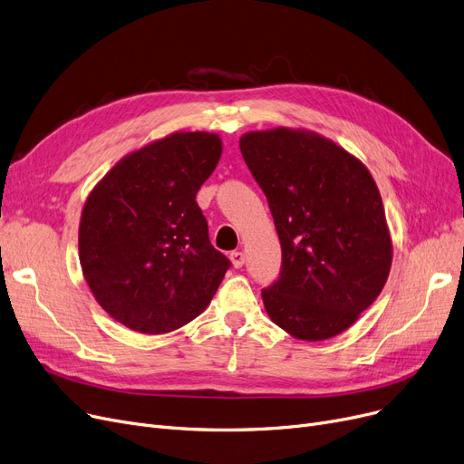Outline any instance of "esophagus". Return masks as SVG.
<instances>
[{"label":"esophagus","mask_w":464,"mask_h":464,"mask_svg":"<svg viewBox=\"0 0 464 464\" xmlns=\"http://www.w3.org/2000/svg\"><path fill=\"white\" fill-rule=\"evenodd\" d=\"M229 259H231V264H233V267L235 269H240L245 266V261H246V256L243 254V252H238V250H235V252H231L229 254Z\"/></svg>","instance_id":"34e87169"}]
</instances>
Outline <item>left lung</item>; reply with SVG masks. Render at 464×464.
Returning a JSON list of instances; mask_svg holds the SVG:
<instances>
[{
	"label": "left lung",
	"mask_w": 464,
	"mask_h": 464,
	"mask_svg": "<svg viewBox=\"0 0 464 464\" xmlns=\"http://www.w3.org/2000/svg\"><path fill=\"white\" fill-rule=\"evenodd\" d=\"M240 153L264 189L282 246L280 278L261 290L269 318L301 341L351 328L389 278L392 238L373 176L307 129L245 132Z\"/></svg>",
	"instance_id": "obj_1"
}]
</instances>
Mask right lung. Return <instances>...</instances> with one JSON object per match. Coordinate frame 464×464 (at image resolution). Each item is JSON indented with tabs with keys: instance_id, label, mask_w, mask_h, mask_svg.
Wrapping results in <instances>:
<instances>
[{
	"instance_id": "obj_1",
	"label": "right lung",
	"mask_w": 464,
	"mask_h": 464,
	"mask_svg": "<svg viewBox=\"0 0 464 464\" xmlns=\"http://www.w3.org/2000/svg\"><path fill=\"white\" fill-rule=\"evenodd\" d=\"M221 157L214 132H172L127 153L89 193L79 264L119 324L169 334L203 313L231 261L208 240L197 191Z\"/></svg>"
}]
</instances>
